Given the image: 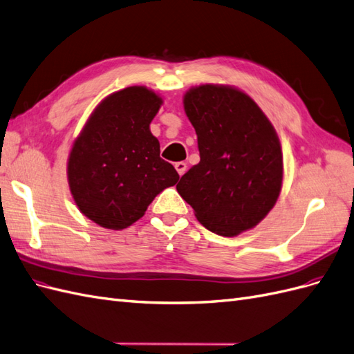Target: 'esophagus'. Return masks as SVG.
<instances>
[{
	"mask_svg": "<svg viewBox=\"0 0 354 354\" xmlns=\"http://www.w3.org/2000/svg\"><path fill=\"white\" fill-rule=\"evenodd\" d=\"M176 169H177V173H178V176L181 177L183 176L185 173H186V169H187V164L186 162H176Z\"/></svg>",
	"mask_w": 354,
	"mask_h": 354,
	"instance_id": "1",
	"label": "esophagus"
}]
</instances>
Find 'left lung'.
Segmentation results:
<instances>
[{"instance_id": "obj_1", "label": "left lung", "mask_w": 354, "mask_h": 354, "mask_svg": "<svg viewBox=\"0 0 354 354\" xmlns=\"http://www.w3.org/2000/svg\"><path fill=\"white\" fill-rule=\"evenodd\" d=\"M198 136L201 160L180 178L177 192L198 222L222 236L261 223L283 187V153L270 119L250 95L204 83L183 95Z\"/></svg>"}]
</instances>
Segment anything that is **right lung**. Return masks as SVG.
<instances>
[{"label":"right lung","mask_w":354,"mask_h":354,"mask_svg":"<svg viewBox=\"0 0 354 354\" xmlns=\"http://www.w3.org/2000/svg\"><path fill=\"white\" fill-rule=\"evenodd\" d=\"M164 100L146 86L107 95L74 138L66 178L75 205L89 221L120 231L145 216L162 190L178 180L159 156L150 123Z\"/></svg>","instance_id":"1"}]
</instances>
